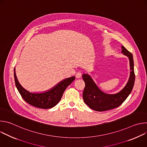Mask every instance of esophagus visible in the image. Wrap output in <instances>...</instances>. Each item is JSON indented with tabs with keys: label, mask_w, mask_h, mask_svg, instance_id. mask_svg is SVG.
Returning a JSON list of instances; mask_svg holds the SVG:
<instances>
[{
	"label": "esophagus",
	"mask_w": 147,
	"mask_h": 147,
	"mask_svg": "<svg viewBox=\"0 0 147 147\" xmlns=\"http://www.w3.org/2000/svg\"><path fill=\"white\" fill-rule=\"evenodd\" d=\"M76 76L77 78H81V76H82V72L81 71H78L76 74Z\"/></svg>",
	"instance_id": "obj_1"
}]
</instances>
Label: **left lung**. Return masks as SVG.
<instances>
[{
	"instance_id": "obj_1",
	"label": "left lung",
	"mask_w": 147,
	"mask_h": 147,
	"mask_svg": "<svg viewBox=\"0 0 147 147\" xmlns=\"http://www.w3.org/2000/svg\"><path fill=\"white\" fill-rule=\"evenodd\" d=\"M121 49V52L129 59L131 71L127 83L120 92L115 94L105 93L99 90L88 74H83L82 76L86 84L82 95L84 101L90 108L94 111L102 112L119 107L132 91L135 81L133 57L131 53L123 46Z\"/></svg>"
}]
</instances>
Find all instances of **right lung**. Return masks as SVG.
<instances>
[{"mask_svg": "<svg viewBox=\"0 0 147 147\" xmlns=\"http://www.w3.org/2000/svg\"><path fill=\"white\" fill-rule=\"evenodd\" d=\"M14 77L16 86L23 99L31 105L41 109H49L54 107L60 100L66 88L75 80V77L66 78L58 83L50 90L43 93H32L24 89L19 83L15 69Z\"/></svg>", "mask_w": 147, "mask_h": 147, "instance_id": "add662e5", "label": "right lung"}]
</instances>
